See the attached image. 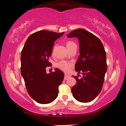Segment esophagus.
Masks as SVG:
<instances>
[{
    "label": "esophagus",
    "mask_w": 126,
    "mask_h": 126,
    "mask_svg": "<svg viewBox=\"0 0 126 126\" xmlns=\"http://www.w3.org/2000/svg\"><path fill=\"white\" fill-rule=\"evenodd\" d=\"M69 77V75H68V74H65V76H64V80H67V79Z\"/></svg>",
    "instance_id": "1"
}]
</instances>
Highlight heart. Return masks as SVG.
<instances>
[{"instance_id": "obj_1", "label": "heart", "mask_w": 126, "mask_h": 126, "mask_svg": "<svg viewBox=\"0 0 126 126\" xmlns=\"http://www.w3.org/2000/svg\"><path fill=\"white\" fill-rule=\"evenodd\" d=\"M66 46L68 48V49L71 48L72 47L74 46H77L75 43L73 42V41L69 40L66 43ZM54 48L52 50V54H54ZM73 65V63L71 62H68L65 60H61L59 61L58 63L56 64V67L59 68V69L62 70V71H64V72H68L70 69V68H71L72 66Z\"/></svg>"}]
</instances>
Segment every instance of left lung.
Listing matches in <instances>:
<instances>
[{
  "instance_id": "left-lung-1",
  "label": "left lung",
  "mask_w": 126,
  "mask_h": 126,
  "mask_svg": "<svg viewBox=\"0 0 126 126\" xmlns=\"http://www.w3.org/2000/svg\"><path fill=\"white\" fill-rule=\"evenodd\" d=\"M67 35L79 40L80 55L75 70L83 74L80 79L79 74L73 76L77 83L72 88V94L78 101L87 103L99 94L103 87L107 70L106 51L99 38L86 30H74Z\"/></svg>"
}]
</instances>
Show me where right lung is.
Returning a JSON list of instances; mask_svg holds the SVG:
<instances>
[{"mask_svg": "<svg viewBox=\"0 0 126 126\" xmlns=\"http://www.w3.org/2000/svg\"><path fill=\"white\" fill-rule=\"evenodd\" d=\"M64 33L46 30L34 33L22 50L21 74L30 96L39 103H51L58 95V87L64 74L58 68L47 74L46 68L52 66L49 59L55 40Z\"/></svg>", "mask_w": 126, "mask_h": 126, "instance_id": "1", "label": "right lung"}]
</instances>
